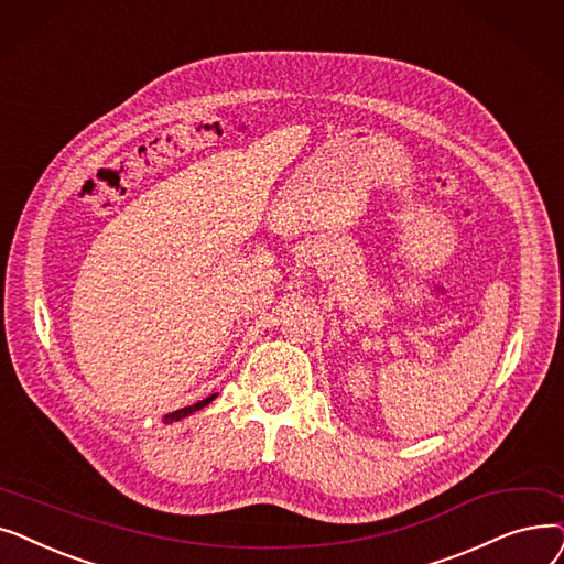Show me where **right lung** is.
I'll list each match as a JSON object with an SVG mask.
<instances>
[{"instance_id":"add662e5","label":"right lung","mask_w":564,"mask_h":564,"mask_svg":"<svg viewBox=\"0 0 564 564\" xmlns=\"http://www.w3.org/2000/svg\"><path fill=\"white\" fill-rule=\"evenodd\" d=\"M216 397H218V394H210V397H206V399L197 401V404H193V406H185V409H178V411L170 413V415L165 417V422H174V420H181V417H185V415H191V413H195V411L204 409L206 404H210V401H213V399H216Z\"/></svg>"}]
</instances>
